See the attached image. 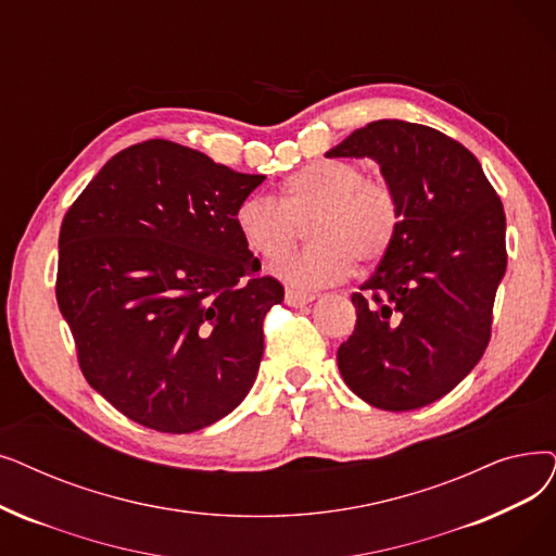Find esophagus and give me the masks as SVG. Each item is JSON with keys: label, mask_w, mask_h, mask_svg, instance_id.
<instances>
[{"label": "esophagus", "mask_w": 556, "mask_h": 556, "mask_svg": "<svg viewBox=\"0 0 556 556\" xmlns=\"http://www.w3.org/2000/svg\"><path fill=\"white\" fill-rule=\"evenodd\" d=\"M313 300H316V295H311V293L291 291V288H288V291H286V304H288V306H306V304H311Z\"/></svg>", "instance_id": "esophagus-1"}]
</instances>
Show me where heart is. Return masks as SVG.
Wrapping results in <instances>:
<instances>
[{
	"instance_id": "obj_1",
	"label": "heart",
	"mask_w": 556,
	"mask_h": 556,
	"mask_svg": "<svg viewBox=\"0 0 556 556\" xmlns=\"http://www.w3.org/2000/svg\"><path fill=\"white\" fill-rule=\"evenodd\" d=\"M306 220L311 245L270 268L302 291L343 279L354 261L372 265L383 258L400 227V202L389 184L364 179L356 165L316 161L283 181L279 202L248 195L233 213L240 240L261 258L286 254Z\"/></svg>"
}]
</instances>
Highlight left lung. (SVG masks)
I'll use <instances>...</instances> for the list:
<instances>
[{"instance_id":"left-lung-1","label":"left lung","mask_w":556,"mask_h":556,"mask_svg":"<svg viewBox=\"0 0 556 556\" xmlns=\"http://www.w3.org/2000/svg\"><path fill=\"white\" fill-rule=\"evenodd\" d=\"M325 156L372 159L400 202L391 250L352 295L356 327L338 348V370L383 412L427 406L489 345L506 270L502 202L462 142L404 119H377Z\"/></svg>"}]
</instances>
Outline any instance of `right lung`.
Wrapping results in <instances>:
<instances>
[{
    "instance_id": "right-lung-1",
    "label": "right lung",
    "mask_w": 556,
    "mask_h": 556,
    "mask_svg": "<svg viewBox=\"0 0 556 556\" xmlns=\"http://www.w3.org/2000/svg\"><path fill=\"white\" fill-rule=\"evenodd\" d=\"M263 179L148 140L106 161L65 213L59 308L86 381L134 422L190 433L250 393L263 318L283 300L233 225Z\"/></svg>"
}]
</instances>
